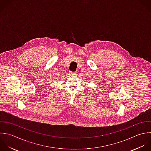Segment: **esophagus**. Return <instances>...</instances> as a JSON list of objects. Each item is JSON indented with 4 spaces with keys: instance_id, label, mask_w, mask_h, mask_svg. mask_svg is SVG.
I'll return each mask as SVG.
<instances>
[{
    "instance_id": "34e87169",
    "label": "esophagus",
    "mask_w": 151,
    "mask_h": 151,
    "mask_svg": "<svg viewBox=\"0 0 151 151\" xmlns=\"http://www.w3.org/2000/svg\"><path fill=\"white\" fill-rule=\"evenodd\" d=\"M70 74L72 75H75L76 74V72H70Z\"/></svg>"
}]
</instances>
